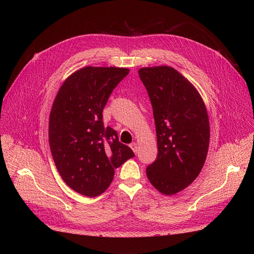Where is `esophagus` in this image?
<instances>
[{
  "instance_id": "1",
  "label": "esophagus",
  "mask_w": 254,
  "mask_h": 254,
  "mask_svg": "<svg viewBox=\"0 0 254 254\" xmlns=\"http://www.w3.org/2000/svg\"><path fill=\"white\" fill-rule=\"evenodd\" d=\"M130 147L132 148L134 153H137V144L136 143H131V144H130Z\"/></svg>"
}]
</instances>
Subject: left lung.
<instances>
[{"instance_id": "8db88e82", "label": "left lung", "mask_w": 254, "mask_h": 254, "mask_svg": "<svg viewBox=\"0 0 254 254\" xmlns=\"http://www.w3.org/2000/svg\"><path fill=\"white\" fill-rule=\"evenodd\" d=\"M156 124L158 156L146 175L160 193L174 195L200 174L210 143V122L197 89L172 66L139 70Z\"/></svg>"}]
</instances>
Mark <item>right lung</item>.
<instances>
[{
    "label": "right lung",
    "mask_w": 254,
    "mask_h": 254,
    "mask_svg": "<svg viewBox=\"0 0 254 254\" xmlns=\"http://www.w3.org/2000/svg\"><path fill=\"white\" fill-rule=\"evenodd\" d=\"M127 67L84 66L61 84L50 113L49 140L61 178L77 193L95 197L111 184L114 170L134 157L105 127L103 110Z\"/></svg>",
    "instance_id": "right-lung-1"
}]
</instances>
